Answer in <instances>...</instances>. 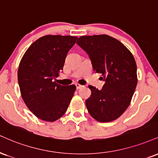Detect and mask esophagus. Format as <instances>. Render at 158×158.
<instances>
[{
	"mask_svg": "<svg viewBox=\"0 0 158 158\" xmlns=\"http://www.w3.org/2000/svg\"><path fill=\"white\" fill-rule=\"evenodd\" d=\"M75 85H76V87H77V90H79V89H80V88H81V87H83L82 85H81L78 84V83H77V84H76Z\"/></svg>",
	"mask_w": 158,
	"mask_h": 158,
	"instance_id": "34e87169",
	"label": "esophagus"
}]
</instances>
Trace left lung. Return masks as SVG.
<instances>
[{
    "instance_id": "obj_1",
    "label": "left lung",
    "mask_w": 158,
    "mask_h": 158,
    "mask_svg": "<svg viewBox=\"0 0 158 158\" xmlns=\"http://www.w3.org/2000/svg\"><path fill=\"white\" fill-rule=\"evenodd\" d=\"M77 45L89 56L96 73L105 84L102 90L89 85L90 97L85 101L89 113L100 122L121 116L135 90L137 65L132 53L120 41L106 35L82 36Z\"/></svg>"
}]
</instances>
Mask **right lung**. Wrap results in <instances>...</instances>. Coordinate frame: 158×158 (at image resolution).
<instances>
[{"label":"right lung","mask_w":158,"mask_h":158,"mask_svg":"<svg viewBox=\"0 0 158 158\" xmlns=\"http://www.w3.org/2000/svg\"><path fill=\"white\" fill-rule=\"evenodd\" d=\"M77 37L46 35L30 45L18 72V84L25 104L41 120L54 121L64 115L76 86L55 82L63 70L66 56Z\"/></svg>","instance_id":"right-lung-1"}]
</instances>
